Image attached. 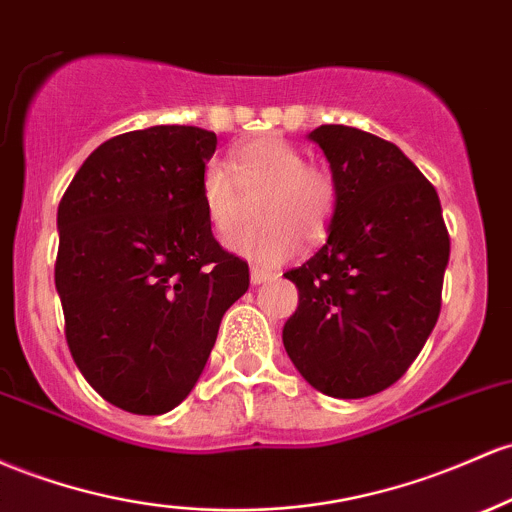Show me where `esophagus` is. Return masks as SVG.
I'll return each mask as SVG.
<instances>
[{
  "label": "esophagus",
  "instance_id": "34e87169",
  "mask_svg": "<svg viewBox=\"0 0 512 512\" xmlns=\"http://www.w3.org/2000/svg\"><path fill=\"white\" fill-rule=\"evenodd\" d=\"M277 277V274H272V272H265V269H260V267H252L250 269V282L252 284H265V282H272V279Z\"/></svg>",
  "mask_w": 512,
  "mask_h": 512
}]
</instances>
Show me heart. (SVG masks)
Wrapping results in <instances>:
<instances>
[{
	"label": "heart",
	"instance_id": "1",
	"mask_svg": "<svg viewBox=\"0 0 512 512\" xmlns=\"http://www.w3.org/2000/svg\"><path fill=\"white\" fill-rule=\"evenodd\" d=\"M257 199L262 226L243 230L228 247L255 267H277L299 250L303 240H318L335 213V182L282 138H255L230 155L228 167L211 162L201 177V201L211 228L228 235L245 213L243 194Z\"/></svg>",
	"mask_w": 512,
	"mask_h": 512
}]
</instances>
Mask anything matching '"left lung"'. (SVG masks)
<instances>
[{"instance_id": "left-lung-1", "label": "left lung", "mask_w": 512, "mask_h": 512, "mask_svg": "<svg viewBox=\"0 0 512 512\" xmlns=\"http://www.w3.org/2000/svg\"><path fill=\"white\" fill-rule=\"evenodd\" d=\"M330 162L328 243L284 277L299 308L284 347L325 396L364 398L396 384L435 328L449 233L440 196L389 140L350 126L308 133Z\"/></svg>"}]
</instances>
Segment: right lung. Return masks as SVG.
Masks as SVG:
<instances>
[{
  "label": "right lung",
  "instance_id": "1",
  "mask_svg": "<svg viewBox=\"0 0 512 512\" xmlns=\"http://www.w3.org/2000/svg\"><path fill=\"white\" fill-rule=\"evenodd\" d=\"M216 133L153 126L101 143L58 206L55 289L94 391L160 415L189 396L250 269L213 238L201 177Z\"/></svg>",
  "mask_w": 512,
  "mask_h": 512
}]
</instances>
